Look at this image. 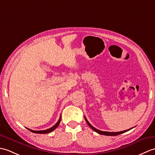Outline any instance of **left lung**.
Listing matches in <instances>:
<instances>
[{
  "label": "left lung",
  "instance_id": "left-lung-1",
  "mask_svg": "<svg viewBox=\"0 0 155 155\" xmlns=\"http://www.w3.org/2000/svg\"><path fill=\"white\" fill-rule=\"evenodd\" d=\"M84 119L85 120H86L87 123L88 124V126H89L92 129H93V130H94L95 132H97V133L98 134H103V135H107V136H117V135H118V134H120L122 133H124L125 132H127V131H128L129 130H130L131 128H130V129H128V130H123V131H120V132H107V131H102V130H98L96 128H94V127L92 126V125L89 123V122H88L87 120V119L86 118V117H84Z\"/></svg>",
  "mask_w": 155,
  "mask_h": 155
}]
</instances>
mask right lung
Instances as JSON below:
<instances>
[{"mask_svg": "<svg viewBox=\"0 0 155 155\" xmlns=\"http://www.w3.org/2000/svg\"><path fill=\"white\" fill-rule=\"evenodd\" d=\"M61 115L60 116V118H59V120H58V122L57 123H56L53 127L48 128V129L47 130H31V129H29V128H27L28 130H29L32 133H38V134H47L48 133H51L52 131H53L56 128H57V127L61 123Z\"/></svg>", "mask_w": 155, "mask_h": 155, "instance_id": "obj_1", "label": "right lung"}]
</instances>
